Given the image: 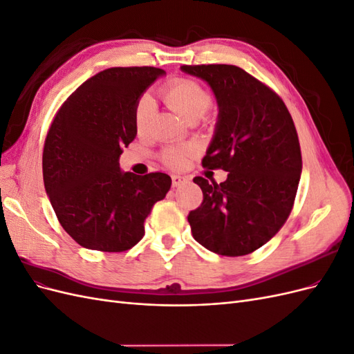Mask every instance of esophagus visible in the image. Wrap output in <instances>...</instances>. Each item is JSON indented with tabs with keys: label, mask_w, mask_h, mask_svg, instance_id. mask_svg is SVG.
Segmentation results:
<instances>
[{
	"label": "esophagus",
	"mask_w": 354,
	"mask_h": 354,
	"mask_svg": "<svg viewBox=\"0 0 354 354\" xmlns=\"http://www.w3.org/2000/svg\"><path fill=\"white\" fill-rule=\"evenodd\" d=\"M171 180H173V186L174 187H178L181 185L187 183V178L183 177V176H173V177H171Z\"/></svg>",
	"instance_id": "1"
}]
</instances>
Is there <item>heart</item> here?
<instances>
[{
  "label": "heart",
  "instance_id": "b5f03b06",
  "mask_svg": "<svg viewBox=\"0 0 354 354\" xmlns=\"http://www.w3.org/2000/svg\"><path fill=\"white\" fill-rule=\"evenodd\" d=\"M160 94L169 108L185 121H189L192 118L199 120L209 111L212 104L211 93L194 80L177 78L169 81L160 88ZM133 118L138 134H145L151 128L155 118V102L151 95L143 94L137 100ZM189 153L190 151L187 147H168L164 153V159L169 167L177 168L185 164Z\"/></svg>",
  "mask_w": 354,
  "mask_h": 354
}]
</instances>
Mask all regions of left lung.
<instances>
[{"label": "left lung", "instance_id": "1", "mask_svg": "<svg viewBox=\"0 0 354 354\" xmlns=\"http://www.w3.org/2000/svg\"><path fill=\"white\" fill-rule=\"evenodd\" d=\"M216 94L218 121L202 167L227 171V180L195 177L201 207L190 211L192 234L207 250L241 257L259 250L283 226L292 209L301 149L283 100L233 65H185Z\"/></svg>", "mask_w": 354, "mask_h": 354}]
</instances>
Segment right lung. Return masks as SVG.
Wrapping results in <instances>:
<instances>
[{"mask_svg":"<svg viewBox=\"0 0 354 354\" xmlns=\"http://www.w3.org/2000/svg\"><path fill=\"white\" fill-rule=\"evenodd\" d=\"M165 72L109 68L81 84L60 106L46 137L42 177L59 223L84 248L122 252L143 238L145 220L171 177L122 173V147L136 138L134 106Z\"/></svg>","mask_w":354,"mask_h":354,"instance_id":"add662e5","label":"right lung"}]
</instances>
